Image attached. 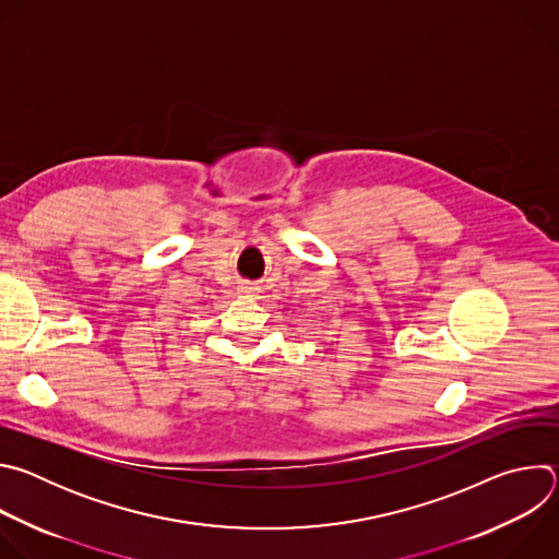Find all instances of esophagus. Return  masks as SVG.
I'll return each instance as SVG.
<instances>
[{
  "label": "esophagus",
  "instance_id": "1",
  "mask_svg": "<svg viewBox=\"0 0 559 559\" xmlns=\"http://www.w3.org/2000/svg\"><path fill=\"white\" fill-rule=\"evenodd\" d=\"M238 292H241L243 296H254L257 287H252V285H241V287H238Z\"/></svg>",
  "mask_w": 559,
  "mask_h": 559
}]
</instances>
